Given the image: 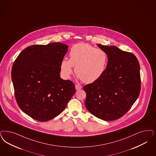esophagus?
Returning <instances> with one entry per match:
<instances>
[{"label":"esophagus","instance_id":"1","mask_svg":"<svg viewBox=\"0 0 156 156\" xmlns=\"http://www.w3.org/2000/svg\"><path fill=\"white\" fill-rule=\"evenodd\" d=\"M82 89V86L78 85H75V89L76 90H80Z\"/></svg>","mask_w":156,"mask_h":156}]
</instances>
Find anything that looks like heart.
<instances>
[{
  "label": "heart",
  "mask_w": 156,
  "mask_h": 156,
  "mask_svg": "<svg viewBox=\"0 0 156 156\" xmlns=\"http://www.w3.org/2000/svg\"><path fill=\"white\" fill-rule=\"evenodd\" d=\"M69 55L70 59H63L60 65L61 74L65 78L70 77L75 66L77 78L86 83H92L98 80L107 70L108 56L102 49L78 43L72 47Z\"/></svg>",
  "instance_id": "heart-1"
}]
</instances>
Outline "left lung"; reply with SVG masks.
I'll return each mask as SVG.
<instances>
[{"label": "left lung", "mask_w": 156, "mask_h": 156, "mask_svg": "<svg viewBox=\"0 0 156 156\" xmlns=\"http://www.w3.org/2000/svg\"><path fill=\"white\" fill-rule=\"evenodd\" d=\"M97 45L107 53V68L98 80L83 87L85 104L98 118L114 120L123 116L139 97L140 63L132 53L113 45Z\"/></svg>", "instance_id": "8db88e82"}]
</instances>
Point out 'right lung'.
I'll use <instances>...</instances> for the list:
<instances>
[{"instance_id": "right-lung-1", "label": "right lung", "mask_w": 156, "mask_h": 156, "mask_svg": "<svg viewBox=\"0 0 156 156\" xmlns=\"http://www.w3.org/2000/svg\"><path fill=\"white\" fill-rule=\"evenodd\" d=\"M68 48L61 43L31 45L14 62L11 79L16 102L33 119L47 122L55 118L75 93L74 84L60 75V63Z\"/></svg>"}]
</instances>
